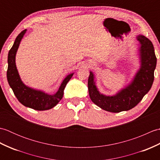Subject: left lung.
<instances>
[{
    "instance_id": "1",
    "label": "left lung",
    "mask_w": 160,
    "mask_h": 160,
    "mask_svg": "<svg viewBox=\"0 0 160 160\" xmlns=\"http://www.w3.org/2000/svg\"><path fill=\"white\" fill-rule=\"evenodd\" d=\"M140 42L139 56L140 67L131 82L124 89L113 95L106 96L101 93L96 87L92 71L88 79V89L91 101L102 109L112 113L128 111L135 107L151 89L154 80V71L157 64L152 43L147 37L138 35Z\"/></svg>"
}]
</instances>
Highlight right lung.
<instances>
[{
	"label": "right lung",
	"instance_id": "add662e5",
	"mask_svg": "<svg viewBox=\"0 0 160 160\" xmlns=\"http://www.w3.org/2000/svg\"><path fill=\"white\" fill-rule=\"evenodd\" d=\"M27 29L20 32L14 41V43L8 53V67L7 71V78L10 87L13 90L17 99L25 107L34 110L45 111L54 107L62 99L64 89L69 82L73 73H70L64 78L61 83L58 90L55 94L50 95L44 91L36 90L28 87L20 79L18 71L16 65V55L19 45L25 34Z\"/></svg>",
	"mask_w": 160,
	"mask_h": 160
}]
</instances>
